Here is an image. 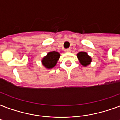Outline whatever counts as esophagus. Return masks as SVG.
<instances>
[{
  "instance_id": "obj_1",
  "label": "esophagus",
  "mask_w": 120,
  "mask_h": 120,
  "mask_svg": "<svg viewBox=\"0 0 120 120\" xmlns=\"http://www.w3.org/2000/svg\"><path fill=\"white\" fill-rule=\"evenodd\" d=\"M70 51H71V50H70V48H67V49H65V52H70Z\"/></svg>"
}]
</instances>
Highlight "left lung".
I'll list each match as a JSON object with an SVG mask.
<instances>
[{
	"label": "left lung",
	"mask_w": 120,
	"mask_h": 120,
	"mask_svg": "<svg viewBox=\"0 0 120 120\" xmlns=\"http://www.w3.org/2000/svg\"><path fill=\"white\" fill-rule=\"evenodd\" d=\"M77 57H78L79 62L82 65L87 66L91 62V58L89 56L87 53L84 52H81L77 54Z\"/></svg>",
	"instance_id": "1"
}]
</instances>
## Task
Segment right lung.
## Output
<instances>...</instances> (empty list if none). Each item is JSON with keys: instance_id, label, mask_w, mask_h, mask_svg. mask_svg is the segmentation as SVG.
I'll return each instance as SVG.
<instances>
[{"instance_id": "add662e5", "label": "right lung", "mask_w": 120, "mask_h": 120, "mask_svg": "<svg viewBox=\"0 0 120 120\" xmlns=\"http://www.w3.org/2000/svg\"><path fill=\"white\" fill-rule=\"evenodd\" d=\"M59 57H60V54L58 52H49L47 54V55L43 58L42 60L43 65L47 68H53L57 63Z\"/></svg>"}]
</instances>
